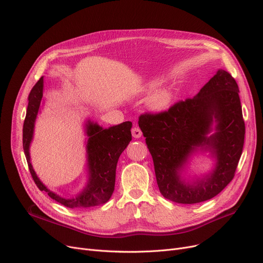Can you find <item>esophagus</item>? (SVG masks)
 <instances>
[{
  "mask_svg": "<svg viewBox=\"0 0 263 263\" xmlns=\"http://www.w3.org/2000/svg\"><path fill=\"white\" fill-rule=\"evenodd\" d=\"M132 136L134 137V139H140V137L142 136V131H141V129L137 128V127L133 128V129H132Z\"/></svg>",
  "mask_w": 263,
  "mask_h": 263,
  "instance_id": "esophagus-1",
  "label": "esophagus"
}]
</instances>
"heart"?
Returning <instances> with one entry per match:
<instances>
[{"mask_svg":"<svg viewBox=\"0 0 263 263\" xmlns=\"http://www.w3.org/2000/svg\"><path fill=\"white\" fill-rule=\"evenodd\" d=\"M161 81L160 80H153L150 81L148 84L146 85V90L147 91H151L155 90L156 88H158L161 85ZM173 99V91L170 88H163L160 89L158 91H156L150 98V105L155 109H163L166 108Z\"/></svg>","mask_w":263,"mask_h":263,"instance_id":"heart-1","label":"heart"}]
</instances>
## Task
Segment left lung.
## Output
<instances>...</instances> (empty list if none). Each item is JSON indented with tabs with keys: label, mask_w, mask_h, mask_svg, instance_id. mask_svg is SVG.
Listing matches in <instances>:
<instances>
[{
	"label": "left lung",
	"mask_w": 263,
	"mask_h": 263,
	"mask_svg": "<svg viewBox=\"0 0 263 263\" xmlns=\"http://www.w3.org/2000/svg\"><path fill=\"white\" fill-rule=\"evenodd\" d=\"M239 87L230 73L218 69L199 92L168 110L140 116L139 126L153 157L161 194L174 202L209 200L232 180L242 155L245 124ZM210 153L214 167L191 177V158Z\"/></svg>",
	"instance_id": "1"
}]
</instances>
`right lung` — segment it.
Segmentation results:
<instances>
[{
	"instance_id": "right-lung-1",
	"label": "right lung",
	"mask_w": 263,
	"mask_h": 263,
	"mask_svg": "<svg viewBox=\"0 0 263 263\" xmlns=\"http://www.w3.org/2000/svg\"><path fill=\"white\" fill-rule=\"evenodd\" d=\"M43 97L44 77H41L29 95V105L23 123L24 155L36 185L40 191L47 192L52 199L69 208H89L105 203L114 192L118 159L132 140V122L124 121L105 129L90 119L85 121L87 181L83 190L73 197H63L41 182L31 163L30 147Z\"/></svg>"
}]
</instances>
